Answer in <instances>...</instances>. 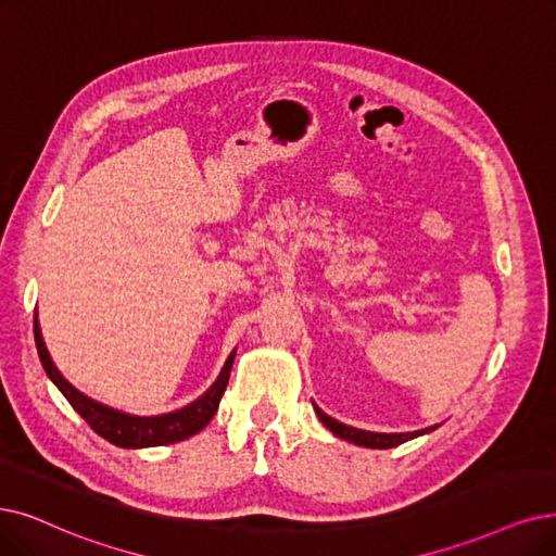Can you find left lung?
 Listing matches in <instances>:
<instances>
[{"label": "left lung", "mask_w": 556, "mask_h": 556, "mask_svg": "<svg viewBox=\"0 0 556 556\" xmlns=\"http://www.w3.org/2000/svg\"><path fill=\"white\" fill-rule=\"evenodd\" d=\"M313 406H315L317 417L321 419V425H324L328 431H332V433H336V435L342 438V440L353 442V445H358V447L390 450V447L402 445V442H408V440H413V438H417V435H425V433H431L433 429H438V425H435V427L421 429V431H413V433H374V431H363V429L346 427V425H342V421H338V419H332L330 415H326L317 404H313Z\"/></svg>", "instance_id": "left-lung-1"}]
</instances>
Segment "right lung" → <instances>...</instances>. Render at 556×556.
<instances>
[{
	"mask_svg": "<svg viewBox=\"0 0 556 556\" xmlns=\"http://www.w3.org/2000/svg\"><path fill=\"white\" fill-rule=\"evenodd\" d=\"M34 338H36V349L40 355L42 369H46V374L50 376V381L61 390V394L65 399H68L71 406L88 421V427H91L104 440H109L111 445L125 447V450L173 445V442L187 440L201 429H205L218 408L220 396H224V392H226L230 369L235 363V353H237V351H232L228 355V361H226L224 369H220L214 386L203 396H198L195 402H191L189 406H185L180 410H173V413H164V415L139 417V415H129V413H121L116 408H109V406L96 402V399L86 396L84 392H79L75 386H71L63 379V374L56 369L54 361L50 358L46 342H42L38 315L34 317Z\"/></svg>",
	"mask_w": 556,
	"mask_h": 556,
	"instance_id": "add662e5",
	"label": "right lung"
}]
</instances>
